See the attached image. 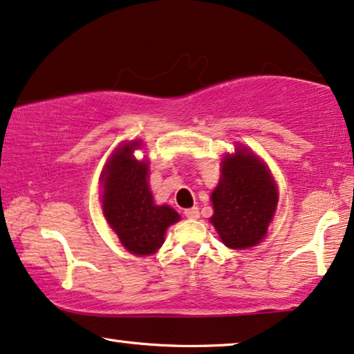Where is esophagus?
I'll use <instances>...</instances> for the list:
<instances>
[{
  "label": "esophagus",
  "mask_w": 354,
  "mask_h": 354,
  "mask_svg": "<svg viewBox=\"0 0 354 354\" xmlns=\"http://www.w3.org/2000/svg\"><path fill=\"white\" fill-rule=\"evenodd\" d=\"M184 214H186L187 219H197V218H200V211H198L197 207L186 209V211H184Z\"/></svg>",
  "instance_id": "obj_1"
}]
</instances>
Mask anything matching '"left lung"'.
<instances>
[{"label":"left lung","mask_w":354,"mask_h":354,"mask_svg":"<svg viewBox=\"0 0 354 354\" xmlns=\"http://www.w3.org/2000/svg\"><path fill=\"white\" fill-rule=\"evenodd\" d=\"M214 225L232 250L256 246L266 239L278 203L277 184L266 163L245 146L221 163V179L211 194Z\"/></svg>","instance_id":"obj_1"}]
</instances>
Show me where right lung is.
I'll use <instances>...</instances> for the list:
<instances>
[{"mask_svg": "<svg viewBox=\"0 0 354 354\" xmlns=\"http://www.w3.org/2000/svg\"><path fill=\"white\" fill-rule=\"evenodd\" d=\"M141 141L120 145L102 171V208L109 227L127 251L149 256L163 245V236L179 214L168 205H156L147 184L149 163L136 160Z\"/></svg>", "mask_w": 354, "mask_h": 354, "instance_id": "right-lung-1", "label": "right lung"}]
</instances>
